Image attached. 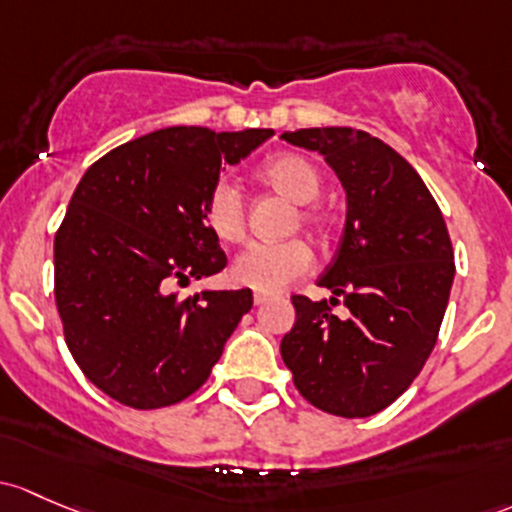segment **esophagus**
Segmentation results:
<instances>
[{
  "label": "esophagus",
  "instance_id": "34e87169",
  "mask_svg": "<svg viewBox=\"0 0 512 512\" xmlns=\"http://www.w3.org/2000/svg\"><path fill=\"white\" fill-rule=\"evenodd\" d=\"M272 299V294H267V292H255L252 294V301H255L257 306H262V304H267V301Z\"/></svg>",
  "mask_w": 512,
  "mask_h": 512
}]
</instances>
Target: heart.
I'll return each instance as SVG.
<instances>
[{"instance_id": "b5f03b06", "label": "heart", "mask_w": 512, "mask_h": 512, "mask_svg": "<svg viewBox=\"0 0 512 512\" xmlns=\"http://www.w3.org/2000/svg\"><path fill=\"white\" fill-rule=\"evenodd\" d=\"M260 174L274 191L284 193L294 203H311L321 193L319 171L299 154H279L262 166ZM203 218L218 240L240 242L245 238V198H242L240 186L220 179L208 193ZM301 218L314 223L316 213L301 211ZM311 267H314V250L301 238L252 242L235 257L230 277L240 287L257 289V292H279L309 274Z\"/></svg>"}]
</instances>
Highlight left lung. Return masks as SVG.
I'll return each instance as SVG.
<instances>
[{"label": "left lung", "mask_w": 512, "mask_h": 512, "mask_svg": "<svg viewBox=\"0 0 512 512\" xmlns=\"http://www.w3.org/2000/svg\"><path fill=\"white\" fill-rule=\"evenodd\" d=\"M282 137L324 154L346 188L348 215L319 279L331 301L294 294L297 321L279 351L306 402L336 417H370L412 385L437 343L456 272L449 230L410 161L378 137L353 127ZM338 303L343 315L332 314Z\"/></svg>", "instance_id": "8db88e82"}]
</instances>
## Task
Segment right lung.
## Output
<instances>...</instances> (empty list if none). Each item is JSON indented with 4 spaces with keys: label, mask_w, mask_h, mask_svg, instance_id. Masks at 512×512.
I'll return each mask as SVG.
<instances>
[{
    "label": "right lung",
    "mask_w": 512,
    "mask_h": 512,
    "mask_svg": "<svg viewBox=\"0 0 512 512\" xmlns=\"http://www.w3.org/2000/svg\"><path fill=\"white\" fill-rule=\"evenodd\" d=\"M272 129L166 127L120 144L85 171L53 240V294L85 378L134 410L186 400L252 309L250 289L181 299L174 284L225 270L203 218L225 164Z\"/></svg>",
    "instance_id": "add662e5"
}]
</instances>
